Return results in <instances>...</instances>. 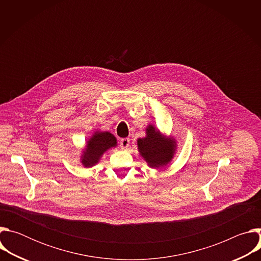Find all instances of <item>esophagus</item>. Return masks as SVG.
Instances as JSON below:
<instances>
[{"label":"esophagus","mask_w":261,"mask_h":261,"mask_svg":"<svg viewBox=\"0 0 261 261\" xmlns=\"http://www.w3.org/2000/svg\"><path fill=\"white\" fill-rule=\"evenodd\" d=\"M129 144H130L129 138H122L120 140V146H121V148H123V150H126V148L129 146Z\"/></svg>","instance_id":"obj_1"}]
</instances>
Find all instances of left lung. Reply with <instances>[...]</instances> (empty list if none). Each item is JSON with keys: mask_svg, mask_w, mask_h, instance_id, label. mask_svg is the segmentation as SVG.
<instances>
[{"mask_svg": "<svg viewBox=\"0 0 261 261\" xmlns=\"http://www.w3.org/2000/svg\"><path fill=\"white\" fill-rule=\"evenodd\" d=\"M145 132L146 136L137 140L140 155L150 167L160 168L166 166L175 152L174 139L163 136L153 125H148Z\"/></svg>", "mask_w": 261, "mask_h": 261, "instance_id": "left-lung-1", "label": "left lung"}]
</instances>
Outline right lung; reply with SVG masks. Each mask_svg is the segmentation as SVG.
Segmentation results:
<instances>
[{"label": "right lung", "mask_w": 261, "mask_h": 261, "mask_svg": "<svg viewBox=\"0 0 261 261\" xmlns=\"http://www.w3.org/2000/svg\"><path fill=\"white\" fill-rule=\"evenodd\" d=\"M117 146V138L107 131H96L87 141L84 154L82 155V163L85 167H92L97 164L102 155L111 147Z\"/></svg>", "instance_id": "right-lung-1"}]
</instances>
